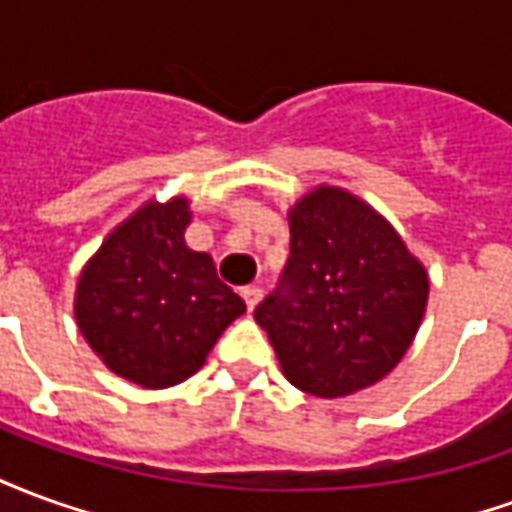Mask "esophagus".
I'll use <instances>...</instances> for the list:
<instances>
[{
	"instance_id": "obj_1",
	"label": "esophagus",
	"mask_w": 512,
	"mask_h": 512,
	"mask_svg": "<svg viewBox=\"0 0 512 512\" xmlns=\"http://www.w3.org/2000/svg\"><path fill=\"white\" fill-rule=\"evenodd\" d=\"M241 296H244V301H246V310L252 312L257 304H260V299H263V290L255 288V285H249V288L241 290Z\"/></svg>"
}]
</instances>
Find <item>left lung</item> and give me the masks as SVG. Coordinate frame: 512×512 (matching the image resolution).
Masks as SVG:
<instances>
[{
    "mask_svg": "<svg viewBox=\"0 0 512 512\" xmlns=\"http://www.w3.org/2000/svg\"><path fill=\"white\" fill-rule=\"evenodd\" d=\"M288 222V266L255 321L290 384L315 397L354 395L408 351L428 271L376 208L337 186L304 194Z\"/></svg>",
    "mask_w": 512,
    "mask_h": 512,
    "instance_id": "1",
    "label": "left lung"
}]
</instances>
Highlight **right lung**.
<instances>
[{
  "mask_svg": "<svg viewBox=\"0 0 512 512\" xmlns=\"http://www.w3.org/2000/svg\"><path fill=\"white\" fill-rule=\"evenodd\" d=\"M189 200L145 202L106 235L76 285V323L112 373L145 389L194 376L244 299L186 246Z\"/></svg>",
  "mask_w": 512,
  "mask_h": 512,
  "instance_id": "add662e5",
  "label": "right lung"
}]
</instances>
